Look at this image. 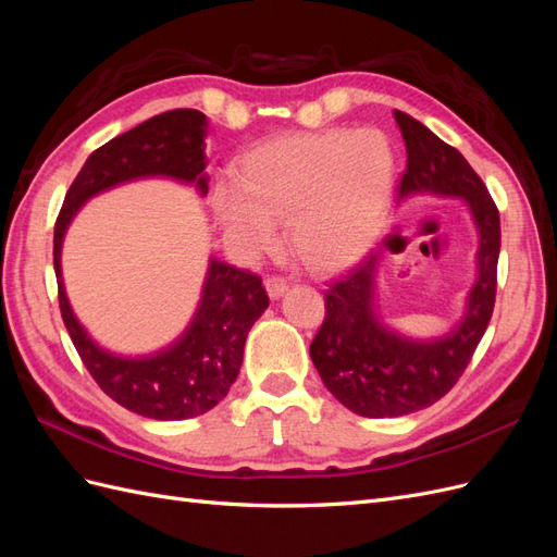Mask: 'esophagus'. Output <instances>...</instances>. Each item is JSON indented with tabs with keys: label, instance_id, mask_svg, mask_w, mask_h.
Instances as JSON below:
<instances>
[{
	"label": "esophagus",
	"instance_id": "1",
	"mask_svg": "<svg viewBox=\"0 0 557 557\" xmlns=\"http://www.w3.org/2000/svg\"><path fill=\"white\" fill-rule=\"evenodd\" d=\"M264 288H267V295L272 299H278L285 295V290H288V283H285L283 278L278 276H269L264 278Z\"/></svg>",
	"mask_w": 557,
	"mask_h": 557
}]
</instances>
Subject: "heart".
<instances>
[{
  "instance_id": "1",
  "label": "heart",
  "mask_w": 557,
  "mask_h": 557,
  "mask_svg": "<svg viewBox=\"0 0 557 557\" xmlns=\"http://www.w3.org/2000/svg\"><path fill=\"white\" fill-rule=\"evenodd\" d=\"M395 193V153L376 129L334 127L274 137L218 178L211 205L225 239L244 256L290 244L318 272H339L374 246Z\"/></svg>"
}]
</instances>
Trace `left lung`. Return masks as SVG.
Instances as JSON below:
<instances>
[{
	"label": "left lung",
	"mask_w": 557,
	"mask_h": 557,
	"mask_svg": "<svg viewBox=\"0 0 557 557\" xmlns=\"http://www.w3.org/2000/svg\"><path fill=\"white\" fill-rule=\"evenodd\" d=\"M395 121L407 146L399 197L420 193L460 197L479 230V274L467 297L465 318L446 336L430 342L407 339L379 320L374 311L376 256L330 285L325 320L309 352L327 391L346 409L364 418L407 416L442 399L474 356L491 323L497 290L502 234L491 193L460 150L409 113L395 111Z\"/></svg>",
	"instance_id": "8db88e82"
}]
</instances>
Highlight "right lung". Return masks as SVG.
<instances>
[{
    "label": "right lung",
    "instance_id": "1",
    "mask_svg": "<svg viewBox=\"0 0 557 557\" xmlns=\"http://www.w3.org/2000/svg\"><path fill=\"white\" fill-rule=\"evenodd\" d=\"M207 129L201 111L174 109L111 139L83 164L55 221L53 264L60 311L83 364L113 401L156 420L201 416L230 393L242 369L246 336L269 307L262 278L211 258L197 313L181 339L156 356L123 358L97 346L78 323L64 293L60 250L78 209L113 185L166 176L195 183L207 195Z\"/></svg>",
    "mask_w": 557,
    "mask_h": 557
}]
</instances>
